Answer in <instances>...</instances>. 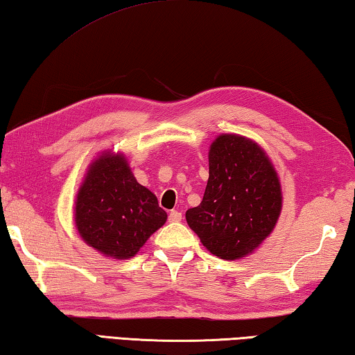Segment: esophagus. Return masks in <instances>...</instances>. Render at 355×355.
Listing matches in <instances>:
<instances>
[{
	"label": "esophagus",
	"mask_w": 355,
	"mask_h": 355,
	"mask_svg": "<svg viewBox=\"0 0 355 355\" xmlns=\"http://www.w3.org/2000/svg\"><path fill=\"white\" fill-rule=\"evenodd\" d=\"M182 220V212H178V211H172L171 214H169V222H180Z\"/></svg>",
	"instance_id": "esophagus-1"
}]
</instances>
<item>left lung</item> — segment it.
<instances>
[{
    "instance_id": "left-lung-1",
    "label": "left lung",
    "mask_w": 355,
    "mask_h": 355,
    "mask_svg": "<svg viewBox=\"0 0 355 355\" xmlns=\"http://www.w3.org/2000/svg\"><path fill=\"white\" fill-rule=\"evenodd\" d=\"M209 178L202 203L186 222L220 259L253 253L273 233L282 209L281 182L267 152L247 137L222 133L209 146Z\"/></svg>"
}]
</instances>
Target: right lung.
<instances>
[{
    "instance_id": "right-lung-1",
    "label": "right lung",
    "mask_w": 355,
    "mask_h": 355,
    "mask_svg": "<svg viewBox=\"0 0 355 355\" xmlns=\"http://www.w3.org/2000/svg\"><path fill=\"white\" fill-rule=\"evenodd\" d=\"M166 220L124 153L104 150L89 163L74 202V225L87 245L105 257L130 259Z\"/></svg>"
}]
</instances>
